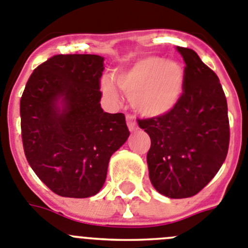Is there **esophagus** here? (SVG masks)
<instances>
[{
    "instance_id": "esophagus-1",
    "label": "esophagus",
    "mask_w": 248,
    "mask_h": 248,
    "mask_svg": "<svg viewBox=\"0 0 248 248\" xmlns=\"http://www.w3.org/2000/svg\"><path fill=\"white\" fill-rule=\"evenodd\" d=\"M126 122H127V126H128L129 131H136L137 129V124H136V120H135V116L128 113L126 115Z\"/></svg>"
}]
</instances>
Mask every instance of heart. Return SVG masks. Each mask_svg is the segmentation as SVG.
Returning a JSON list of instances; mask_svg holds the SVG:
<instances>
[{
    "mask_svg": "<svg viewBox=\"0 0 248 248\" xmlns=\"http://www.w3.org/2000/svg\"><path fill=\"white\" fill-rule=\"evenodd\" d=\"M115 81L127 96L132 97L138 112L155 117L169 112L178 104L184 90V71L177 63L147 57L116 75ZM102 89L108 96H116L111 82L105 81Z\"/></svg>",
    "mask_w": 248,
    "mask_h": 248,
    "instance_id": "heart-1",
    "label": "heart"
}]
</instances>
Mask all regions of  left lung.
<instances>
[{
    "label": "left lung",
    "mask_w": 248,
    "mask_h": 248,
    "mask_svg": "<svg viewBox=\"0 0 248 248\" xmlns=\"http://www.w3.org/2000/svg\"><path fill=\"white\" fill-rule=\"evenodd\" d=\"M184 60V90L169 112L137 120L151 137L149 179L171 199L190 198L209 184L229 151L227 101L217 75L193 49L177 46Z\"/></svg>",
    "instance_id": "1"
}]
</instances>
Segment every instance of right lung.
Masks as SVG:
<instances>
[{"mask_svg":"<svg viewBox=\"0 0 248 248\" xmlns=\"http://www.w3.org/2000/svg\"><path fill=\"white\" fill-rule=\"evenodd\" d=\"M102 71L100 55L58 54L34 69L22 93L24 155L37 177L64 198L99 193L111 155L129 136L124 113L101 108Z\"/></svg>","mask_w":248,"mask_h":248,"instance_id":"right-lung-1","label":"right lung"}]
</instances>
